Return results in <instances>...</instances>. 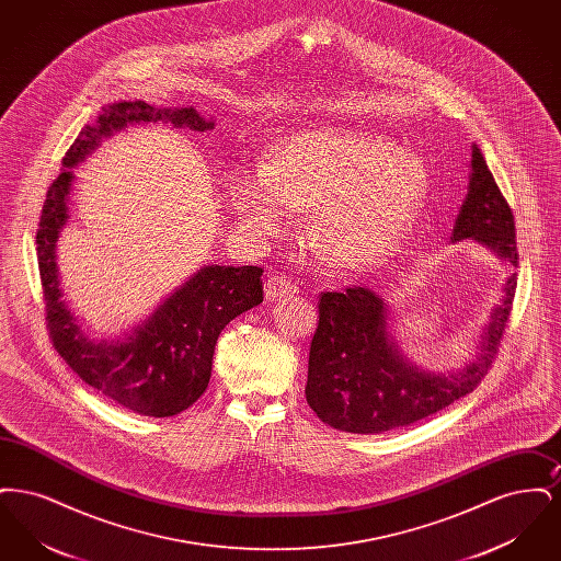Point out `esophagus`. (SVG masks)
Masks as SVG:
<instances>
[{
    "label": "esophagus",
    "instance_id": "obj_1",
    "mask_svg": "<svg viewBox=\"0 0 561 561\" xmlns=\"http://www.w3.org/2000/svg\"><path fill=\"white\" fill-rule=\"evenodd\" d=\"M296 293H298V288L284 275H271L265 282V294H267L268 300H277V298Z\"/></svg>",
    "mask_w": 561,
    "mask_h": 561
}]
</instances>
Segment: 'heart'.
Instances as JSON below:
<instances>
[{
  "label": "heart",
  "mask_w": 561,
  "mask_h": 561,
  "mask_svg": "<svg viewBox=\"0 0 561 561\" xmlns=\"http://www.w3.org/2000/svg\"><path fill=\"white\" fill-rule=\"evenodd\" d=\"M427 168L380 134L320 128L288 136L267 168L241 172L231 187L241 229L284 238L296 208H318L313 233L339 267L368 268L391 259L425 206Z\"/></svg>",
  "instance_id": "b5f03b06"
}]
</instances>
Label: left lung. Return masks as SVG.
I'll list each match as a JSON object with an SVG mask.
<instances>
[{"instance_id": "obj_1", "label": "left lung", "mask_w": 561, "mask_h": 561, "mask_svg": "<svg viewBox=\"0 0 561 561\" xmlns=\"http://www.w3.org/2000/svg\"><path fill=\"white\" fill-rule=\"evenodd\" d=\"M469 168L450 241H478L508 268L473 357L450 373L423 370L401 353L389 330V305L373 288L323 293L305 393L325 425L362 435L408 427L471 393L492 366L517 286L515 222L478 145H471Z\"/></svg>"}]
</instances>
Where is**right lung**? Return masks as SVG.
I'll use <instances>...</instances> for the list:
<instances>
[{"mask_svg":"<svg viewBox=\"0 0 561 561\" xmlns=\"http://www.w3.org/2000/svg\"><path fill=\"white\" fill-rule=\"evenodd\" d=\"M161 122L174 128L206 133L213 117L193 107H153L145 101L111 103L85 124L62 158L37 229V263L46 298L54 348L83 382L108 400L142 416H174L206 391L213 376L214 347L225 325L263 302V268L204 265L174 288L149 318L115 339H92L62 298L56 263L58 238L69 222L71 168L126 126Z\"/></svg>","mask_w":561,"mask_h":561,"instance_id":"1","label":"right lung"}]
</instances>
